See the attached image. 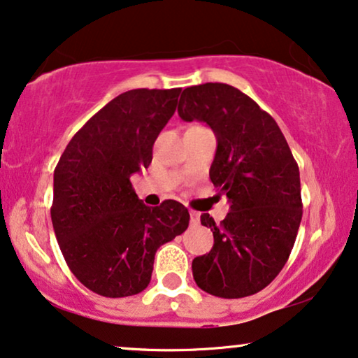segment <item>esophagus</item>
<instances>
[{"label":"esophagus","mask_w":358,"mask_h":358,"mask_svg":"<svg viewBox=\"0 0 358 358\" xmlns=\"http://www.w3.org/2000/svg\"><path fill=\"white\" fill-rule=\"evenodd\" d=\"M189 222H192L193 226H196V224H199V213L189 211Z\"/></svg>","instance_id":"esophagus-1"}]
</instances>
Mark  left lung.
<instances>
[{"mask_svg": "<svg viewBox=\"0 0 358 358\" xmlns=\"http://www.w3.org/2000/svg\"><path fill=\"white\" fill-rule=\"evenodd\" d=\"M183 121L206 122L217 141L209 178L231 211L221 224L208 213L214 245L193 260V278L219 298L259 293L287 264L303 217L299 169L275 119L231 85L185 88Z\"/></svg>", "mask_w": 358, "mask_h": 358, "instance_id": "1", "label": "left lung"}]
</instances>
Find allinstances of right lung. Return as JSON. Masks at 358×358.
<instances>
[{
	"instance_id": "1",
	"label": "right lung",
	"mask_w": 358,
	"mask_h": 358,
	"mask_svg": "<svg viewBox=\"0 0 358 358\" xmlns=\"http://www.w3.org/2000/svg\"><path fill=\"white\" fill-rule=\"evenodd\" d=\"M180 93L139 88L119 94L71 137L55 166V237L71 273L101 296L144 292L157 249L188 227L182 203L145 206L131 183L132 173L150 165Z\"/></svg>"
}]
</instances>
